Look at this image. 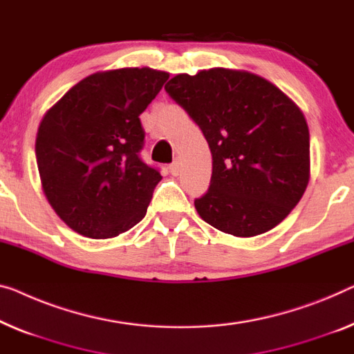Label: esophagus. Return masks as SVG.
<instances>
[{"label": "esophagus", "mask_w": 354, "mask_h": 354, "mask_svg": "<svg viewBox=\"0 0 354 354\" xmlns=\"http://www.w3.org/2000/svg\"><path fill=\"white\" fill-rule=\"evenodd\" d=\"M170 171H171V175H175V176L179 175V171H181V163H179L178 159L170 165Z\"/></svg>", "instance_id": "esophagus-1"}]
</instances>
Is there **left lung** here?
Here are the masks:
<instances>
[{"label": "left lung", "instance_id": "8db88e82", "mask_svg": "<svg viewBox=\"0 0 354 354\" xmlns=\"http://www.w3.org/2000/svg\"><path fill=\"white\" fill-rule=\"evenodd\" d=\"M165 91L213 156L208 192L195 200L200 218L243 239L281 223L310 181L308 125L297 104L267 79L230 68L176 75Z\"/></svg>", "mask_w": 354, "mask_h": 354}]
</instances>
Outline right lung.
Returning a JSON list of instances; mask_svg holds the SVG:
<instances>
[{
	"mask_svg": "<svg viewBox=\"0 0 354 354\" xmlns=\"http://www.w3.org/2000/svg\"><path fill=\"white\" fill-rule=\"evenodd\" d=\"M168 77L147 66L93 73L42 115L35 143L42 192L77 234L114 239L145 218L162 176L138 156L140 114Z\"/></svg>",
	"mask_w": 354,
	"mask_h": 354,
	"instance_id": "right-lung-1",
	"label": "right lung"
}]
</instances>
